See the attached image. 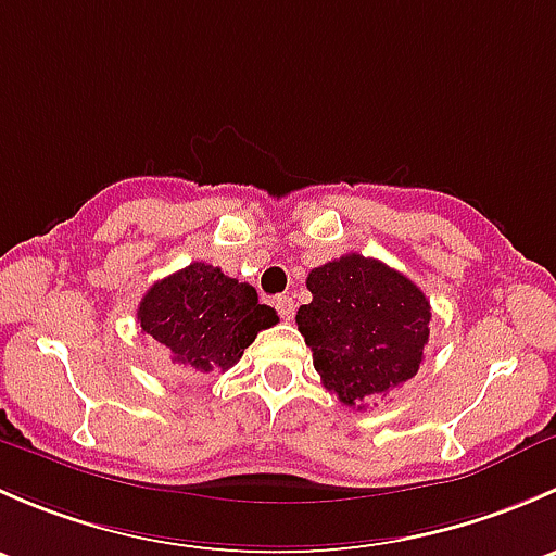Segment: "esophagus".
Listing matches in <instances>:
<instances>
[{
    "label": "esophagus",
    "instance_id": "34e87169",
    "mask_svg": "<svg viewBox=\"0 0 556 556\" xmlns=\"http://www.w3.org/2000/svg\"><path fill=\"white\" fill-rule=\"evenodd\" d=\"M277 312H279V317L282 319H293V314H295V301L290 299V295H279L277 299Z\"/></svg>",
    "mask_w": 556,
    "mask_h": 556
}]
</instances>
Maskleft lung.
<instances>
[{"instance_id":"8db88e82","label":"left lung","mask_w":556,"mask_h":556,"mask_svg":"<svg viewBox=\"0 0 556 556\" xmlns=\"http://www.w3.org/2000/svg\"><path fill=\"white\" fill-rule=\"evenodd\" d=\"M312 304L295 314L319 379L344 406L363 408L417 377L430 339V301L377 257L341 255L306 277Z\"/></svg>"}]
</instances>
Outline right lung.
Wrapping results in <instances>:
<instances>
[{"label": "right lung", "mask_w": 556, "mask_h": 556, "mask_svg": "<svg viewBox=\"0 0 556 556\" xmlns=\"http://www.w3.org/2000/svg\"><path fill=\"white\" fill-rule=\"evenodd\" d=\"M137 319L174 366L195 374L228 371L261 330L279 323L252 285L199 261L155 282L139 301Z\"/></svg>", "instance_id": "add662e5"}]
</instances>
